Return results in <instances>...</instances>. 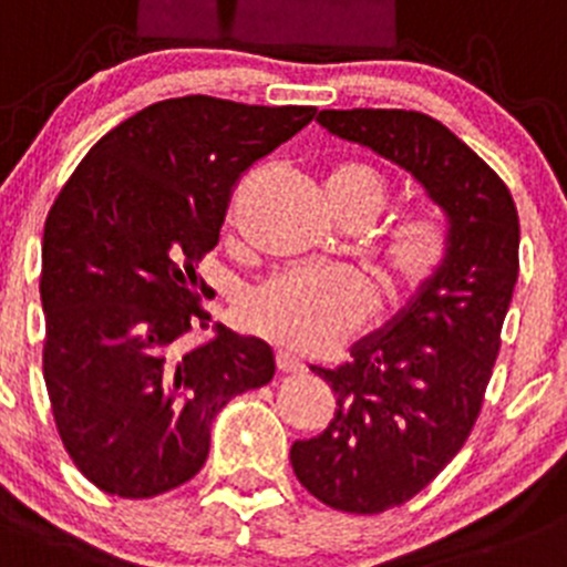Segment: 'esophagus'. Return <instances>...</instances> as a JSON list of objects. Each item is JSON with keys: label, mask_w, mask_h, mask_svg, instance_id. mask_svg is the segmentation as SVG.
<instances>
[{"label": "esophagus", "mask_w": 567, "mask_h": 567, "mask_svg": "<svg viewBox=\"0 0 567 567\" xmlns=\"http://www.w3.org/2000/svg\"><path fill=\"white\" fill-rule=\"evenodd\" d=\"M277 371L279 373H290V377H293V373L305 371V362L296 360L293 354H285V351H277Z\"/></svg>", "instance_id": "1"}]
</instances>
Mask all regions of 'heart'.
<instances>
[{
  "label": "heart",
  "instance_id": "heart-1",
  "mask_svg": "<svg viewBox=\"0 0 567 567\" xmlns=\"http://www.w3.org/2000/svg\"><path fill=\"white\" fill-rule=\"evenodd\" d=\"M332 210L346 227H368L390 199V179L368 161H338L323 174ZM238 202L233 205L235 216ZM452 260V235L430 207L390 218L371 244V268L390 301L421 299ZM373 296L362 279L340 271H288L257 285L240 305L251 332L293 354H321L365 327Z\"/></svg>",
  "mask_w": 567,
  "mask_h": 567
}]
</instances>
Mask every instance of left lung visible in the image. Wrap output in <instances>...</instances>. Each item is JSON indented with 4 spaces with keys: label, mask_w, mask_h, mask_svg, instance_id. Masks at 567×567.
<instances>
[{
    "label": "left lung",
    "mask_w": 567,
    "mask_h": 567,
    "mask_svg": "<svg viewBox=\"0 0 567 567\" xmlns=\"http://www.w3.org/2000/svg\"><path fill=\"white\" fill-rule=\"evenodd\" d=\"M318 121L399 163L452 221V260L384 332L334 371L332 423L290 446L293 474L340 513L377 515L430 485L465 446L502 349L518 279V210L504 179L417 110H321Z\"/></svg>",
    "instance_id": "left-lung-1"
}]
</instances>
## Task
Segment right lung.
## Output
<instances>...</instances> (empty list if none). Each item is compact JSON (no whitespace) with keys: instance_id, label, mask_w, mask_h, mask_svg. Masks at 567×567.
<instances>
[{"instance_id":"1","label":"right lung","mask_w":567,"mask_h":567,"mask_svg":"<svg viewBox=\"0 0 567 567\" xmlns=\"http://www.w3.org/2000/svg\"><path fill=\"white\" fill-rule=\"evenodd\" d=\"M316 113L163 99L96 141L60 188L43 227V379L60 441L99 491L152 498L194 480L216 412L274 379L262 340H179L213 321L199 262L240 177Z\"/></svg>"}]
</instances>
